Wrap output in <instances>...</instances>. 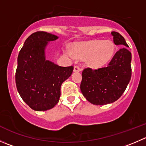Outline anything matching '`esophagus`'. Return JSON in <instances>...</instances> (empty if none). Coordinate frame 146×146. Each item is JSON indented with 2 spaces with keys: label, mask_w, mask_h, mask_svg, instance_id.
<instances>
[{
  "label": "esophagus",
  "mask_w": 146,
  "mask_h": 146,
  "mask_svg": "<svg viewBox=\"0 0 146 146\" xmlns=\"http://www.w3.org/2000/svg\"><path fill=\"white\" fill-rule=\"evenodd\" d=\"M74 71L75 72L80 71V68L78 66H77V65H76V66H74Z\"/></svg>",
  "instance_id": "1"
}]
</instances>
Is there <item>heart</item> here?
Returning a JSON list of instances; mask_svg holds the SVG:
<instances>
[{"label": "heart", "instance_id": "obj_1", "mask_svg": "<svg viewBox=\"0 0 146 146\" xmlns=\"http://www.w3.org/2000/svg\"><path fill=\"white\" fill-rule=\"evenodd\" d=\"M76 53L82 58H88L90 66L99 68L104 66L114 55L115 46L110 40L93 41L89 44L76 46ZM73 57L72 53H69Z\"/></svg>", "mask_w": 146, "mask_h": 146}]
</instances>
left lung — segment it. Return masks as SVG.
Returning a JSON list of instances; mask_svg holds the SVG:
<instances>
[{"mask_svg": "<svg viewBox=\"0 0 146 146\" xmlns=\"http://www.w3.org/2000/svg\"><path fill=\"white\" fill-rule=\"evenodd\" d=\"M116 45L128 46L124 38L111 32ZM131 54L126 48H120L106 67L82 70L80 90L88 102L96 105L110 104L124 92L131 78Z\"/></svg>", "mask_w": 146, "mask_h": 146, "instance_id": "8db88e82", "label": "left lung"}]
</instances>
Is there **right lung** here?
I'll use <instances>...</instances> for the list:
<instances>
[{
  "label": "right lung",
  "instance_id": "add662e5",
  "mask_svg": "<svg viewBox=\"0 0 146 146\" xmlns=\"http://www.w3.org/2000/svg\"><path fill=\"white\" fill-rule=\"evenodd\" d=\"M56 39V35L36 32L19 52L16 86L22 99L35 111L48 110L58 102L61 85L73 73V66H58L45 59L46 46Z\"/></svg>",
  "mask_w": 146,
  "mask_h": 146
}]
</instances>
